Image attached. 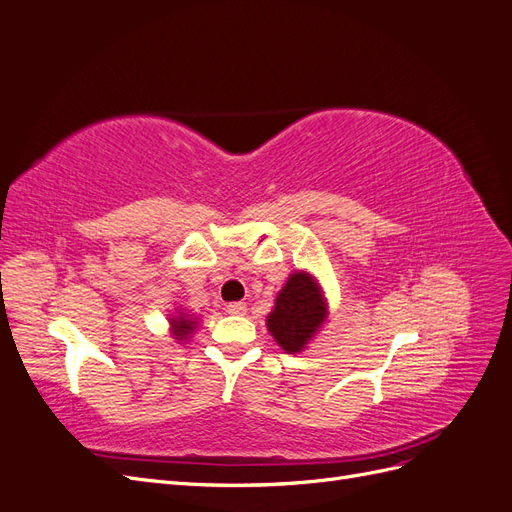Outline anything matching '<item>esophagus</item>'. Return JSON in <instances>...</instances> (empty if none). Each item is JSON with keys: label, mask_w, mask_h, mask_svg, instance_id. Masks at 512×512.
Here are the masks:
<instances>
[{"label": "esophagus", "mask_w": 512, "mask_h": 512, "mask_svg": "<svg viewBox=\"0 0 512 512\" xmlns=\"http://www.w3.org/2000/svg\"><path fill=\"white\" fill-rule=\"evenodd\" d=\"M226 312L232 316H245L247 312V305L243 301H235V303H228L226 305Z\"/></svg>", "instance_id": "esophagus-1"}]
</instances>
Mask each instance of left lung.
<instances>
[{
	"label": "left lung",
	"instance_id": "obj_1",
	"mask_svg": "<svg viewBox=\"0 0 512 512\" xmlns=\"http://www.w3.org/2000/svg\"><path fill=\"white\" fill-rule=\"evenodd\" d=\"M327 299L307 271H294L267 316V329L288 354L301 352L327 320Z\"/></svg>",
	"mask_w": 512,
	"mask_h": 512
}]
</instances>
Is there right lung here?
I'll return each mask as SVG.
<instances>
[{"mask_svg": "<svg viewBox=\"0 0 512 512\" xmlns=\"http://www.w3.org/2000/svg\"><path fill=\"white\" fill-rule=\"evenodd\" d=\"M196 329V318H190L188 314L179 312V316L170 318V333L175 335V339L183 342V339H188Z\"/></svg>", "mask_w": 512, "mask_h": 512, "instance_id": "right-lung-1", "label": "right lung"}]
</instances>
